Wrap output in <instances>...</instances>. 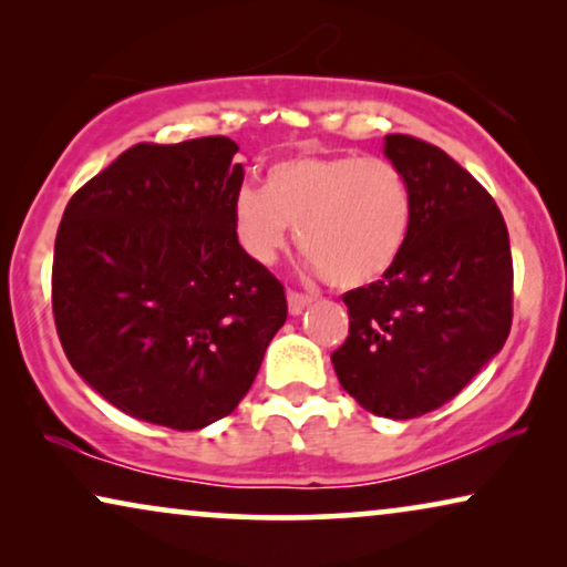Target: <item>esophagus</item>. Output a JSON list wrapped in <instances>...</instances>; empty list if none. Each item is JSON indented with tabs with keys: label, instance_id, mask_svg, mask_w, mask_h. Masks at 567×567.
I'll list each match as a JSON object with an SVG mask.
<instances>
[{
	"label": "esophagus",
	"instance_id": "1",
	"mask_svg": "<svg viewBox=\"0 0 567 567\" xmlns=\"http://www.w3.org/2000/svg\"><path fill=\"white\" fill-rule=\"evenodd\" d=\"M286 299H289V312L293 317L305 312V309L315 301L312 297H309V293H299V291H289V297H286Z\"/></svg>",
	"mask_w": 567,
	"mask_h": 567
}]
</instances>
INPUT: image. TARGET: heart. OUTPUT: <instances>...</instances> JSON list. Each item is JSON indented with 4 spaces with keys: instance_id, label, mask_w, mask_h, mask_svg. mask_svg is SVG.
Returning a JSON list of instances; mask_svg holds the SVG:
<instances>
[{
    "instance_id": "obj_1",
    "label": "heart",
    "mask_w": 567,
    "mask_h": 567,
    "mask_svg": "<svg viewBox=\"0 0 567 567\" xmlns=\"http://www.w3.org/2000/svg\"><path fill=\"white\" fill-rule=\"evenodd\" d=\"M231 221L243 250L266 266L297 227L307 266L332 286L359 289L400 260L413 227V193L386 157L305 154L270 165L266 190L243 185Z\"/></svg>"
}]
</instances>
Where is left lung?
I'll use <instances>...</instances> for the list:
<instances>
[{
  "label": "left lung",
  "instance_id": "8db88e82",
  "mask_svg": "<svg viewBox=\"0 0 567 567\" xmlns=\"http://www.w3.org/2000/svg\"><path fill=\"white\" fill-rule=\"evenodd\" d=\"M384 154L410 183L413 227L382 281L343 293L351 328L330 359L363 410L408 421L456 398L506 343L514 262L491 193L444 150L390 134Z\"/></svg>",
  "mask_w": 567,
  "mask_h": 567
}]
</instances>
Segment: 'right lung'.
<instances>
[{
	"mask_svg": "<svg viewBox=\"0 0 567 567\" xmlns=\"http://www.w3.org/2000/svg\"><path fill=\"white\" fill-rule=\"evenodd\" d=\"M237 150L227 136L131 146L59 224L61 346L100 398L138 421L198 431L229 415L286 322L281 281L231 221Z\"/></svg>",
	"mask_w": 567,
	"mask_h": 567,
	"instance_id": "obj_1",
	"label": "right lung"
}]
</instances>
